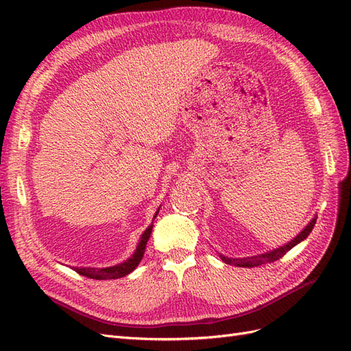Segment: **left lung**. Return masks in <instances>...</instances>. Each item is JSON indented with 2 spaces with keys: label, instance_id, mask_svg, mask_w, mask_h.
Wrapping results in <instances>:
<instances>
[{
  "label": "left lung",
  "instance_id": "1",
  "mask_svg": "<svg viewBox=\"0 0 351 351\" xmlns=\"http://www.w3.org/2000/svg\"><path fill=\"white\" fill-rule=\"evenodd\" d=\"M315 224H316V217L291 241L285 243L284 246L274 249L271 252L256 254V256H249V258H227V256H224V254H219V256L226 263L236 265V267H240V268H253V267H259V265H263V263H269V262H274V261H278L280 258L284 256L287 252L291 250L295 246V244H299L300 241H303L307 236H309L311 231L315 227Z\"/></svg>",
  "mask_w": 351,
  "mask_h": 351
}]
</instances>
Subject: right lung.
Returning a JSON list of instances; mask_svg holds the SVG:
<instances>
[{
	"instance_id": "add662e5",
	"label": "right lung",
	"mask_w": 351,
	"mask_h": 351,
	"mask_svg": "<svg viewBox=\"0 0 351 351\" xmlns=\"http://www.w3.org/2000/svg\"><path fill=\"white\" fill-rule=\"evenodd\" d=\"M158 212H159V208L155 212L154 219L156 218ZM152 227L154 226L151 224L149 227L145 230V232L142 234V237L139 240V244H137L134 253L132 254L129 259L124 261L123 263L114 265V267H108V268H74V271H76L80 275H83V277H88V278H92V280H115V278L125 277V275H129L132 271H134L137 265H139V262L142 261L145 249H146V243H147V240H149V237H151Z\"/></svg>"
}]
</instances>
